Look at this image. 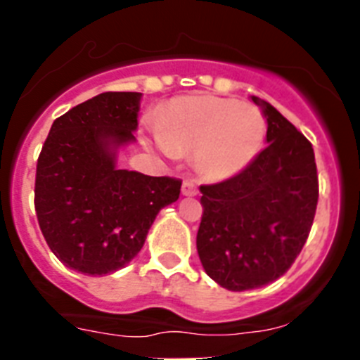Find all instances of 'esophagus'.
<instances>
[{
    "mask_svg": "<svg viewBox=\"0 0 360 360\" xmlns=\"http://www.w3.org/2000/svg\"><path fill=\"white\" fill-rule=\"evenodd\" d=\"M182 195L184 196H196L198 195V187L195 186V184L193 182H184L182 184Z\"/></svg>",
    "mask_w": 360,
    "mask_h": 360,
    "instance_id": "34e87169",
    "label": "esophagus"
}]
</instances>
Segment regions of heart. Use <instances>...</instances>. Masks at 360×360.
I'll return each instance as SVG.
<instances>
[{"mask_svg":"<svg viewBox=\"0 0 360 360\" xmlns=\"http://www.w3.org/2000/svg\"><path fill=\"white\" fill-rule=\"evenodd\" d=\"M266 120L252 104L218 95L173 98L157 115L146 142L165 155L193 153L195 167L211 182L243 173L265 142Z\"/></svg>","mask_w":360,"mask_h":360,"instance_id":"obj_1","label":"heart"}]
</instances>
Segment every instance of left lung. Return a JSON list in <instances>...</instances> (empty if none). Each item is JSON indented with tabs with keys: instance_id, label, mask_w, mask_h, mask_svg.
<instances>
[{
	"instance_id": "1",
	"label": "left lung",
	"mask_w": 360,
	"mask_h": 360,
	"mask_svg": "<svg viewBox=\"0 0 360 360\" xmlns=\"http://www.w3.org/2000/svg\"><path fill=\"white\" fill-rule=\"evenodd\" d=\"M266 124V148L231 180L202 186L196 249L203 270L232 292L281 278L307 243L319 184L314 148L272 104L252 95Z\"/></svg>"
}]
</instances>
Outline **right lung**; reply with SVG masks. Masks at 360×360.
Listing matches in <instances>:
<instances>
[{
  "mask_svg": "<svg viewBox=\"0 0 360 360\" xmlns=\"http://www.w3.org/2000/svg\"><path fill=\"white\" fill-rule=\"evenodd\" d=\"M142 94L106 91L53 120L37 158L36 214L59 262L104 276L141 252L162 207L176 202L182 180L117 167L135 142Z\"/></svg>",
  "mask_w": 360,
  "mask_h": 360,
  "instance_id": "right-lung-1",
  "label": "right lung"
}]
</instances>
